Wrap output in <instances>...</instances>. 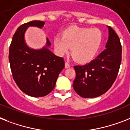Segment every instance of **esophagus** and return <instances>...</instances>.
Segmentation results:
<instances>
[{"mask_svg": "<svg viewBox=\"0 0 130 130\" xmlns=\"http://www.w3.org/2000/svg\"><path fill=\"white\" fill-rule=\"evenodd\" d=\"M65 67L66 69H68L70 67V65H69V64L67 62H65Z\"/></svg>", "mask_w": 130, "mask_h": 130, "instance_id": "obj_1", "label": "esophagus"}]
</instances>
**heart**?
<instances>
[{
    "label": "heart",
    "mask_w": 130,
    "mask_h": 130,
    "mask_svg": "<svg viewBox=\"0 0 130 130\" xmlns=\"http://www.w3.org/2000/svg\"><path fill=\"white\" fill-rule=\"evenodd\" d=\"M102 41V32L98 28L71 27L53 40L55 51L59 56L71 53L76 61L89 63L98 53Z\"/></svg>",
    "instance_id": "heart-1"
}]
</instances>
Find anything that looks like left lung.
Wrapping results in <instances>:
<instances>
[{
  "instance_id": "1",
  "label": "left lung",
  "mask_w": 130,
  "mask_h": 130,
  "mask_svg": "<svg viewBox=\"0 0 130 130\" xmlns=\"http://www.w3.org/2000/svg\"><path fill=\"white\" fill-rule=\"evenodd\" d=\"M109 28L105 50L89 63L74 66L76 77L73 87L84 98H96L107 92L116 79L122 61V45L116 32Z\"/></svg>"
}]
</instances>
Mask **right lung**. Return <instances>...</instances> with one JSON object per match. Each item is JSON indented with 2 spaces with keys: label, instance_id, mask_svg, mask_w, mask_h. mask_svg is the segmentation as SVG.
I'll list each match as a JSON object with an SVG mask.
<instances>
[{
  "label": "right lung",
  "instance_id": "right-lung-1",
  "mask_svg": "<svg viewBox=\"0 0 130 130\" xmlns=\"http://www.w3.org/2000/svg\"><path fill=\"white\" fill-rule=\"evenodd\" d=\"M45 22L32 21L21 25L14 35L9 48V62L12 77L22 91L32 97H43L54 89L60 72L65 67L63 58L55 55L46 46L30 48L25 43V32L28 27L42 28Z\"/></svg>",
  "mask_w": 130,
  "mask_h": 130
}]
</instances>
